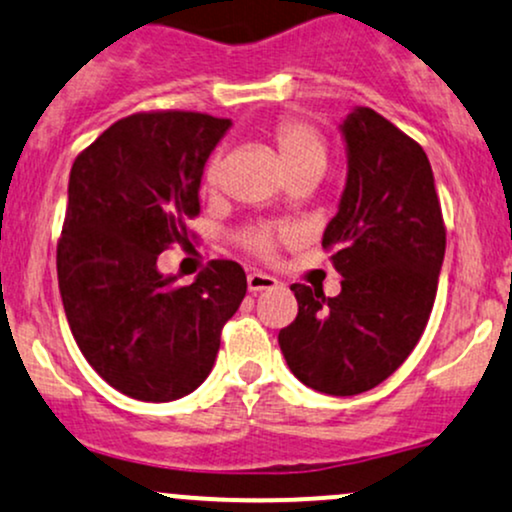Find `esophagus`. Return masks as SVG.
<instances>
[{
  "mask_svg": "<svg viewBox=\"0 0 512 512\" xmlns=\"http://www.w3.org/2000/svg\"><path fill=\"white\" fill-rule=\"evenodd\" d=\"M276 284H279V281H276L274 276H269V274H264V272H252V274H248V289H250L252 293L276 289Z\"/></svg>",
  "mask_w": 512,
  "mask_h": 512,
  "instance_id": "1",
  "label": "esophagus"
}]
</instances>
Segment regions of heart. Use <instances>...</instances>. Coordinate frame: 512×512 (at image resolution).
Instances as JSON below:
<instances>
[{"instance_id": "1", "label": "heart", "mask_w": 512, "mask_h": 512, "mask_svg": "<svg viewBox=\"0 0 512 512\" xmlns=\"http://www.w3.org/2000/svg\"><path fill=\"white\" fill-rule=\"evenodd\" d=\"M269 137L279 154L281 166H284L289 178L298 175H310V178H320L325 173L327 161H330V146H327L325 134L313 122L303 120V117H281L269 129ZM221 180V158L211 156L209 163L204 166V185L214 187ZM240 245L252 255L272 257L279 243V231L269 223H250L238 233Z\"/></svg>"}]
</instances>
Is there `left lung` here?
I'll return each instance as SVG.
<instances>
[{
  "label": "left lung",
  "mask_w": 512,
  "mask_h": 512,
  "mask_svg": "<svg viewBox=\"0 0 512 512\" xmlns=\"http://www.w3.org/2000/svg\"><path fill=\"white\" fill-rule=\"evenodd\" d=\"M349 175L322 245L342 293L293 284L298 315L279 332L291 373L334 397L366 392L407 361L426 330L445 223L426 151L370 108L342 125Z\"/></svg>",
  "instance_id": "1"
}]
</instances>
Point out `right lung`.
Returning <instances> with one entry per match:
<instances>
[{
  "instance_id": "obj_1",
  "label": "right lung",
  "mask_w": 512,
  "mask_h": 512,
  "mask_svg": "<svg viewBox=\"0 0 512 512\" xmlns=\"http://www.w3.org/2000/svg\"><path fill=\"white\" fill-rule=\"evenodd\" d=\"M231 120L187 110L122 117L76 156L57 240V279L81 354L108 385L173 402L207 380L221 330L248 291L243 267L211 260L192 284L163 276L190 245L204 163Z\"/></svg>"
}]
</instances>
